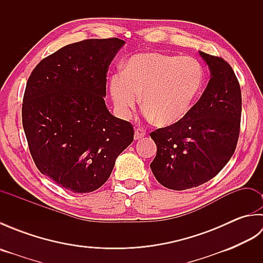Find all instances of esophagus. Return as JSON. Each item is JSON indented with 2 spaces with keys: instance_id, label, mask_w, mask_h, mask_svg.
I'll return each mask as SVG.
<instances>
[{
  "instance_id": "34e87169",
  "label": "esophagus",
  "mask_w": 263,
  "mask_h": 263,
  "mask_svg": "<svg viewBox=\"0 0 263 263\" xmlns=\"http://www.w3.org/2000/svg\"><path fill=\"white\" fill-rule=\"evenodd\" d=\"M144 136H146V131L143 130V128L141 127H137L135 130V139L136 140H139V139L143 138Z\"/></svg>"
}]
</instances>
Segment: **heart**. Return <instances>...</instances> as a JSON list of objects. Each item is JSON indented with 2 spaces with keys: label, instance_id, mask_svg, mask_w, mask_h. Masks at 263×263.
<instances>
[{
  "label": "heart",
  "instance_id": "1",
  "mask_svg": "<svg viewBox=\"0 0 263 263\" xmlns=\"http://www.w3.org/2000/svg\"><path fill=\"white\" fill-rule=\"evenodd\" d=\"M202 82V68L194 59L141 53L109 78V93L121 119H130L142 95L147 119L171 126L186 116Z\"/></svg>",
  "mask_w": 263,
  "mask_h": 263
}]
</instances>
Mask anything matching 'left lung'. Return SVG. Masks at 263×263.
I'll return each mask as SVG.
<instances>
[{"label": "left lung", "mask_w": 263, "mask_h": 263, "mask_svg": "<svg viewBox=\"0 0 263 263\" xmlns=\"http://www.w3.org/2000/svg\"><path fill=\"white\" fill-rule=\"evenodd\" d=\"M199 53L211 76L202 96L182 121L150 133L157 146L150 168L161 185L177 191L197 187L224 168L241 127L242 93L232 66Z\"/></svg>", "instance_id": "8db88e82"}]
</instances>
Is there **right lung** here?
Here are the masks:
<instances>
[{"label":"right lung","mask_w":263,"mask_h":263,"mask_svg":"<svg viewBox=\"0 0 263 263\" xmlns=\"http://www.w3.org/2000/svg\"><path fill=\"white\" fill-rule=\"evenodd\" d=\"M125 42L86 39L43 59L27 81L22 125L42 174L74 193L108 180L115 160L133 141L130 122L106 107L108 66Z\"/></svg>","instance_id":"right-lung-1"}]
</instances>
